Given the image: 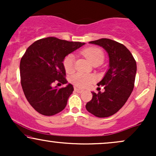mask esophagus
Listing matches in <instances>:
<instances>
[{"instance_id":"1","label":"esophagus","mask_w":156,"mask_h":156,"mask_svg":"<svg viewBox=\"0 0 156 156\" xmlns=\"http://www.w3.org/2000/svg\"><path fill=\"white\" fill-rule=\"evenodd\" d=\"M75 91H76V92H78V93H81V92H83V89H79V88H75Z\"/></svg>"}]
</instances>
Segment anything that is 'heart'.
<instances>
[{
  "mask_svg": "<svg viewBox=\"0 0 156 156\" xmlns=\"http://www.w3.org/2000/svg\"><path fill=\"white\" fill-rule=\"evenodd\" d=\"M83 54L92 64L94 63H102L104 59V53L102 50L96 47H89L84 49L82 51ZM74 55L69 54L64 58L63 65L66 72L68 73H72L74 70ZM71 82L73 84L80 87H87L92 83L94 77L92 75L85 74V73H78L71 77Z\"/></svg>",
  "mask_w": 156,
  "mask_h": 156,
  "instance_id": "b5f03b06",
  "label": "heart"
}]
</instances>
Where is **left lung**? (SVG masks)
Returning <instances> with one entry per match:
<instances>
[{
	"label": "left lung",
	"mask_w": 156,
	"mask_h": 156,
	"mask_svg": "<svg viewBox=\"0 0 156 156\" xmlns=\"http://www.w3.org/2000/svg\"><path fill=\"white\" fill-rule=\"evenodd\" d=\"M105 50L109 58L108 69L98 83L105 91L92 92V99L86 105L89 113L98 117H108L120 109L128 101L134 87L136 62L125 45L103 38L89 42Z\"/></svg>",
	"instance_id": "obj_1"
}]
</instances>
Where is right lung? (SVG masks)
I'll use <instances>...</instances> for the list:
<instances>
[{
    "mask_svg": "<svg viewBox=\"0 0 156 156\" xmlns=\"http://www.w3.org/2000/svg\"><path fill=\"white\" fill-rule=\"evenodd\" d=\"M83 44L47 37L36 41L26 50L20 64L21 85L27 101L39 114L54 115L66 107L74 90L73 85L58 89L53 84L67 83L63 61Z\"/></svg>",
    "mask_w": 156,
    "mask_h": 156,
    "instance_id": "1",
    "label": "right lung"
}]
</instances>
